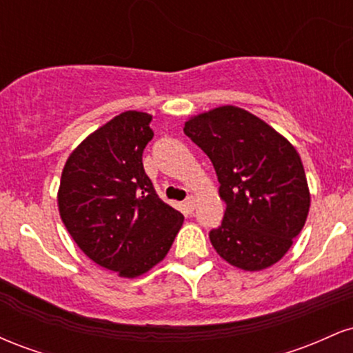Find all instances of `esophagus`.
<instances>
[{
    "instance_id": "esophagus-1",
    "label": "esophagus",
    "mask_w": 353,
    "mask_h": 353,
    "mask_svg": "<svg viewBox=\"0 0 353 353\" xmlns=\"http://www.w3.org/2000/svg\"><path fill=\"white\" fill-rule=\"evenodd\" d=\"M194 208H196V197L189 196L188 199H185V209H188L189 212H192Z\"/></svg>"
}]
</instances>
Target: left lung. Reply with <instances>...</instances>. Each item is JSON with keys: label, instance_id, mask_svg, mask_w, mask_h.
Instances as JSON below:
<instances>
[{"label": "left lung", "instance_id": "obj_1", "mask_svg": "<svg viewBox=\"0 0 353 353\" xmlns=\"http://www.w3.org/2000/svg\"><path fill=\"white\" fill-rule=\"evenodd\" d=\"M184 132L209 156L225 202L221 225L209 232L216 252L247 272L277 264L310 209L297 149L261 117L229 104L190 116Z\"/></svg>", "mask_w": 353, "mask_h": 353}]
</instances>
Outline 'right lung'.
Returning a JSON list of instances; mask_svg holds the SVG:
<instances>
[{
  "label": "right lung",
  "mask_w": 353,
  "mask_h": 353,
  "mask_svg": "<svg viewBox=\"0 0 353 353\" xmlns=\"http://www.w3.org/2000/svg\"><path fill=\"white\" fill-rule=\"evenodd\" d=\"M152 116L125 111L91 132L68 157L58 209L92 262L136 279L171 249L184 216L157 197L143 168Z\"/></svg>",
  "instance_id": "1"
}]
</instances>
